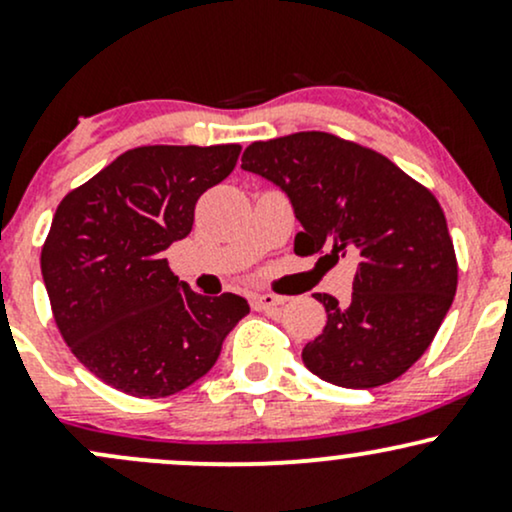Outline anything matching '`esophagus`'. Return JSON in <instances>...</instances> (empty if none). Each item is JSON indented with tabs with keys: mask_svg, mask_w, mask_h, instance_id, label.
Wrapping results in <instances>:
<instances>
[{
	"mask_svg": "<svg viewBox=\"0 0 512 512\" xmlns=\"http://www.w3.org/2000/svg\"><path fill=\"white\" fill-rule=\"evenodd\" d=\"M286 298L284 296H276V293H257L255 298H252V308L255 310H272V308H279V305H284Z\"/></svg>",
	"mask_w": 512,
	"mask_h": 512,
	"instance_id": "34e87169",
	"label": "esophagus"
}]
</instances>
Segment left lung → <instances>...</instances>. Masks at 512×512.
<instances>
[{
    "instance_id": "obj_1",
    "label": "left lung",
    "mask_w": 512,
    "mask_h": 512,
    "mask_svg": "<svg viewBox=\"0 0 512 512\" xmlns=\"http://www.w3.org/2000/svg\"><path fill=\"white\" fill-rule=\"evenodd\" d=\"M243 170L289 195L303 226L296 255L358 257L349 303L315 293L327 325L305 344V368L351 390L407 373L457 291L455 248L433 192L378 151L330 132L250 144Z\"/></svg>"
}]
</instances>
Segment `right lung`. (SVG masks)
I'll return each instance as SVG.
<instances>
[{
	"mask_svg": "<svg viewBox=\"0 0 512 512\" xmlns=\"http://www.w3.org/2000/svg\"><path fill=\"white\" fill-rule=\"evenodd\" d=\"M238 156L240 144L137 146L57 207L40 252L52 317L105 385L144 399L175 395L209 373L250 313L236 293H195L163 257Z\"/></svg>",
	"mask_w": 512,
	"mask_h": 512,
	"instance_id": "obj_1",
	"label": "right lung"
}]
</instances>
